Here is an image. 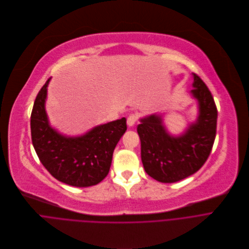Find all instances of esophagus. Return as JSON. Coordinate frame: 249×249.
I'll list each match as a JSON object with an SVG mask.
<instances>
[{
	"label": "esophagus",
	"instance_id": "esophagus-1",
	"mask_svg": "<svg viewBox=\"0 0 249 249\" xmlns=\"http://www.w3.org/2000/svg\"><path fill=\"white\" fill-rule=\"evenodd\" d=\"M137 120H138V114H136V113H131L129 116H128V118H127V124H128V126H133L136 122H137Z\"/></svg>",
	"mask_w": 249,
	"mask_h": 249
}]
</instances>
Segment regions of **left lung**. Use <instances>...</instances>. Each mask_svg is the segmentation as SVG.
Segmentation results:
<instances>
[{
    "label": "left lung",
    "mask_w": 249,
    "mask_h": 249,
    "mask_svg": "<svg viewBox=\"0 0 249 249\" xmlns=\"http://www.w3.org/2000/svg\"><path fill=\"white\" fill-rule=\"evenodd\" d=\"M193 96L198 101L199 115L181 137L165 130L162 119L150 115L142 119L137 131L141 157L147 175L161 183H175L197 172L207 160L216 137L218 111L211 92L194 73Z\"/></svg>",
    "instance_id": "1"
}]
</instances>
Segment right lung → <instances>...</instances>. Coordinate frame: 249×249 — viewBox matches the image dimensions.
Returning <instances> with one entry per match:
<instances>
[{
	"instance_id": "obj_1",
	"label": "right lung",
	"mask_w": 249,
	"mask_h": 249,
	"mask_svg": "<svg viewBox=\"0 0 249 249\" xmlns=\"http://www.w3.org/2000/svg\"><path fill=\"white\" fill-rule=\"evenodd\" d=\"M39 91L31 112V139L44 167L56 180L77 188L91 187L108 174L114 148L127 130L123 117L91 130L84 136L67 138L50 125L45 110L49 81Z\"/></svg>"
}]
</instances>
